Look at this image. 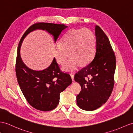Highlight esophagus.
Segmentation results:
<instances>
[{
    "mask_svg": "<svg viewBox=\"0 0 133 133\" xmlns=\"http://www.w3.org/2000/svg\"><path fill=\"white\" fill-rule=\"evenodd\" d=\"M70 76H71V78H72V80L74 81V74L73 73H71L70 74Z\"/></svg>",
    "mask_w": 133,
    "mask_h": 133,
    "instance_id": "esophagus-1",
    "label": "esophagus"
}]
</instances>
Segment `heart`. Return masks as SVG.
<instances>
[{"label": "heart", "instance_id": "heart-1", "mask_svg": "<svg viewBox=\"0 0 133 133\" xmlns=\"http://www.w3.org/2000/svg\"><path fill=\"white\" fill-rule=\"evenodd\" d=\"M96 38L93 32L87 28L71 29L64 35L60 44H56L54 56L60 65L64 64L69 55L70 59L62 67L64 71L74 72L88 65L94 57Z\"/></svg>", "mask_w": 133, "mask_h": 133}]
</instances>
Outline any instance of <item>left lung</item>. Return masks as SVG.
I'll list each match as a JSON object with an SVG mask.
<instances>
[{
	"instance_id": "left-lung-1",
	"label": "left lung",
	"mask_w": 133,
	"mask_h": 133,
	"mask_svg": "<svg viewBox=\"0 0 133 133\" xmlns=\"http://www.w3.org/2000/svg\"><path fill=\"white\" fill-rule=\"evenodd\" d=\"M96 50L93 60L74 76L81 86L77 104L86 111H94L107 101L115 84L116 56L109 39L99 26L95 27Z\"/></svg>"
}]
</instances>
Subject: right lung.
I'll use <instances>...</instances> for the list:
<instances>
[{
    "label": "right lung",
    "mask_w": 133,
    "mask_h": 133,
    "mask_svg": "<svg viewBox=\"0 0 133 133\" xmlns=\"http://www.w3.org/2000/svg\"><path fill=\"white\" fill-rule=\"evenodd\" d=\"M67 26L47 22H38L29 27L19 42L16 61V74L18 85L25 99L33 108L41 111H50L59 103L60 94L70 85L72 79L68 73L61 71L55 58L47 68L37 71L29 68L20 56V47L24 39L37 29L47 31L56 42Z\"/></svg>",
    "instance_id": "1"
}]
</instances>
